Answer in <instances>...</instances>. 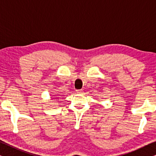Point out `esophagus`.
<instances>
[{
  "label": "esophagus",
  "mask_w": 156,
  "mask_h": 156,
  "mask_svg": "<svg viewBox=\"0 0 156 156\" xmlns=\"http://www.w3.org/2000/svg\"><path fill=\"white\" fill-rule=\"evenodd\" d=\"M76 93L77 94H82L83 93V90L82 89H78V90H76Z\"/></svg>",
  "instance_id": "1"
}]
</instances>
